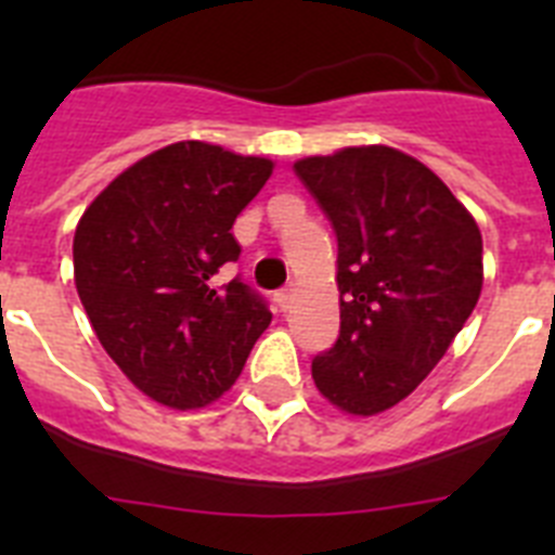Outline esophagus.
Returning <instances> with one entry per match:
<instances>
[{
    "label": "esophagus",
    "mask_w": 555,
    "mask_h": 555,
    "mask_svg": "<svg viewBox=\"0 0 555 555\" xmlns=\"http://www.w3.org/2000/svg\"><path fill=\"white\" fill-rule=\"evenodd\" d=\"M294 297H297V286H286L274 294V300H278V306H281L283 311H288V308L294 306Z\"/></svg>",
    "instance_id": "1"
}]
</instances>
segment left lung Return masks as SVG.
<instances>
[{
	"mask_svg": "<svg viewBox=\"0 0 555 555\" xmlns=\"http://www.w3.org/2000/svg\"><path fill=\"white\" fill-rule=\"evenodd\" d=\"M294 171L338 242L341 327L313 358V384L347 414H380L423 384L469 320L483 286L480 230L428 166L391 146H347Z\"/></svg>",
	"mask_w": 555,
	"mask_h": 555,
	"instance_id": "left-lung-1",
	"label": "left lung"
}]
</instances>
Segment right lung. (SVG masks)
<instances>
[{
    "instance_id": "add662e5",
    "label": "right lung",
    "mask_w": 555,
    "mask_h": 555,
    "mask_svg": "<svg viewBox=\"0 0 555 555\" xmlns=\"http://www.w3.org/2000/svg\"><path fill=\"white\" fill-rule=\"evenodd\" d=\"M272 160L178 141L121 171L75 230V283L107 356L155 403L203 409L222 397L272 322L238 278L235 217Z\"/></svg>"
}]
</instances>
